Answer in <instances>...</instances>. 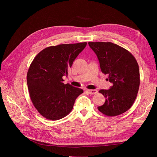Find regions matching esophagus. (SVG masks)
<instances>
[{"instance_id": "1", "label": "esophagus", "mask_w": 157, "mask_h": 157, "mask_svg": "<svg viewBox=\"0 0 157 157\" xmlns=\"http://www.w3.org/2000/svg\"><path fill=\"white\" fill-rule=\"evenodd\" d=\"M86 92H88L90 94H96L98 93L96 90H86Z\"/></svg>"}]
</instances>
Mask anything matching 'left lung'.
<instances>
[{"label":"left lung","instance_id":"obj_1","mask_svg":"<svg viewBox=\"0 0 157 157\" xmlns=\"http://www.w3.org/2000/svg\"><path fill=\"white\" fill-rule=\"evenodd\" d=\"M89 46L96 54L101 72L108 75L113 84L109 90H100L105 102L98 107L107 116L121 115L134 103L140 87V69L130 52L112 42H90Z\"/></svg>","mask_w":157,"mask_h":157}]
</instances>
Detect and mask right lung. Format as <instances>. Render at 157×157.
<instances>
[{"instance_id":"obj_1","label":"right lung","mask_w":157,"mask_h":157,"mask_svg":"<svg viewBox=\"0 0 157 157\" xmlns=\"http://www.w3.org/2000/svg\"><path fill=\"white\" fill-rule=\"evenodd\" d=\"M86 42L50 46L38 54L27 75V83L33 105L47 119H61L73 109L83 90L65 84L62 77L85 47Z\"/></svg>"}]
</instances>
